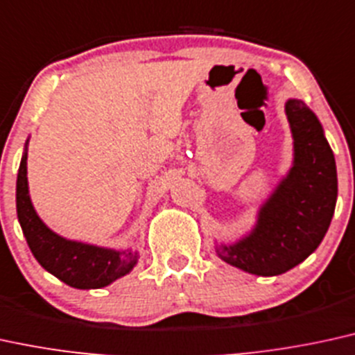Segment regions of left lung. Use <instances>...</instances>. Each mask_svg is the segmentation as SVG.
I'll return each instance as SVG.
<instances>
[{
    "instance_id": "left-lung-1",
    "label": "left lung",
    "mask_w": 355,
    "mask_h": 355,
    "mask_svg": "<svg viewBox=\"0 0 355 355\" xmlns=\"http://www.w3.org/2000/svg\"><path fill=\"white\" fill-rule=\"evenodd\" d=\"M294 162L258 215L248 236L216 246L225 263L256 276H277L304 261L321 245L337 200L334 153L321 122L302 101L286 102Z\"/></svg>"
}]
</instances>
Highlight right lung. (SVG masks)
I'll use <instances>...</instances> for the list:
<instances>
[{
  "label": "right lung",
  "instance_id": "1",
  "mask_svg": "<svg viewBox=\"0 0 355 355\" xmlns=\"http://www.w3.org/2000/svg\"><path fill=\"white\" fill-rule=\"evenodd\" d=\"M28 153L24 152L16 182V210L28 246L37 263L62 283L78 289H99L125 276L137 264L135 251L66 240L42 223L34 211L28 190Z\"/></svg>",
  "mask_w": 355,
  "mask_h": 355
}]
</instances>
